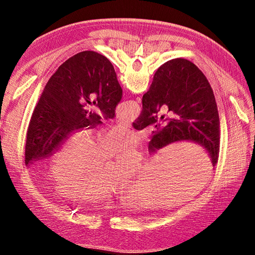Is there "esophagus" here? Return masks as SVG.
Here are the masks:
<instances>
[{"label": "esophagus", "instance_id": "34e87169", "mask_svg": "<svg viewBox=\"0 0 255 255\" xmlns=\"http://www.w3.org/2000/svg\"><path fill=\"white\" fill-rule=\"evenodd\" d=\"M117 122L119 123V125H121L122 127H125V128H130V122L128 121V120L119 119V120H117Z\"/></svg>", "mask_w": 255, "mask_h": 255}]
</instances>
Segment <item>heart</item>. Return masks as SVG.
<instances>
[{
	"label": "heart",
	"mask_w": 255,
	"mask_h": 255,
	"mask_svg": "<svg viewBox=\"0 0 255 255\" xmlns=\"http://www.w3.org/2000/svg\"><path fill=\"white\" fill-rule=\"evenodd\" d=\"M137 142V135L122 127L100 133L96 140L89 133L74 137L60 151L51 168L60 194L67 199L84 201H98L109 197L116 188L117 177L104 170L103 157L114 156ZM140 166V154L130 150L115 161L111 170L117 175L133 176Z\"/></svg>",
	"instance_id": "obj_1"
}]
</instances>
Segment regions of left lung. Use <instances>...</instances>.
<instances>
[{
    "label": "left lung",
    "instance_id": "obj_1",
    "mask_svg": "<svg viewBox=\"0 0 255 255\" xmlns=\"http://www.w3.org/2000/svg\"><path fill=\"white\" fill-rule=\"evenodd\" d=\"M122 89L114 66L94 51L78 53L66 60L45 85L35 107L26 136L25 165L51 157L69 136L96 128L101 117L114 119Z\"/></svg>",
    "mask_w": 255,
    "mask_h": 255
}]
</instances>
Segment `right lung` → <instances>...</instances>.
Listing matches in <instances>:
<instances>
[{
    "mask_svg": "<svg viewBox=\"0 0 255 255\" xmlns=\"http://www.w3.org/2000/svg\"><path fill=\"white\" fill-rule=\"evenodd\" d=\"M141 102L142 111L133 127L140 130L155 126L150 154L174 142L188 141L202 146L216 165L220 140L218 109L210 83L194 63L175 58L161 65Z\"/></svg>",
    "mask_w": 255,
    "mask_h": 255,
    "instance_id": "add662e5",
    "label": "right lung"
}]
</instances>
